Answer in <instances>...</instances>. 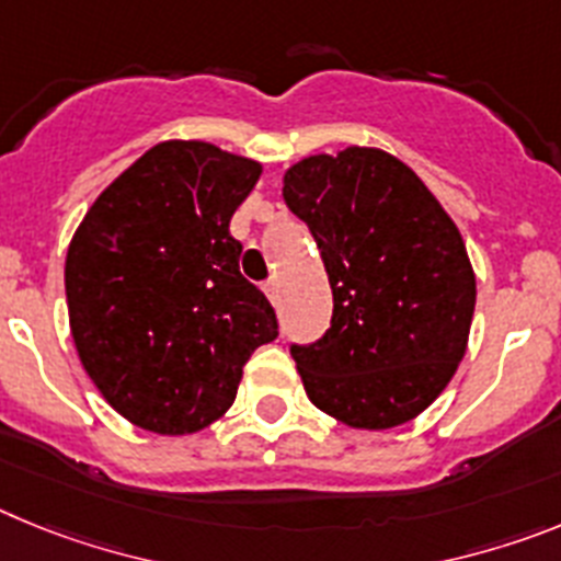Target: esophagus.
<instances>
[{"label":"esophagus","instance_id":"34e87169","mask_svg":"<svg viewBox=\"0 0 561 561\" xmlns=\"http://www.w3.org/2000/svg\"><path fill=\"white\" fill-rule=\"evenodd\" d=\"M264 291H266V297H270L272 304H277V291H280V284H277V277H270V280H266Z\"/></svg>","mask_w":561,"mask_h":561}]
</instances>
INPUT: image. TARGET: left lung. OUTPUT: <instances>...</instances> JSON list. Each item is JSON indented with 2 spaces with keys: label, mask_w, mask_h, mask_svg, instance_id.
<instances>
[{
  "label": "left lung",
  "mask_w": 561,
  "mask_h": 561,
  "mask_svg": "<svg viewBox=\"0 0 561 561\" xmlns=\"http://www.w3.org/2000/svg\"><path fill=\"white\" fill-rule=\"evenodd\" d=\"M284 199L329 272L331 329L291 345L311 404L356 430L427 410L466 354L474 272L427 185L379 148L351 146L291 165Z\"/></svg>",
  "instance_id": "1"
}]
</instances>
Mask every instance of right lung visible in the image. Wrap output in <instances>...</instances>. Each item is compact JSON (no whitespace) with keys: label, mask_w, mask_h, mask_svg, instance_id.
<instances>
[{"label":"right lung","mask_w":561,"mask_h":561,"mask_svg":"<svg viewBox=\"0 0 561 561\" xmlns=\"http://www.w3.org/2000/svg\"><path fill=\"white\" fill-rule=\"evenodd\" d=\"M261 165L168 140L95 199L64 266L83 370L123 419L160 435L207 427L236 401L252 351L277 336L266 295L238 270L236 207Z\"/></svg>","instance_id":"obj_1"}]
</instances>
